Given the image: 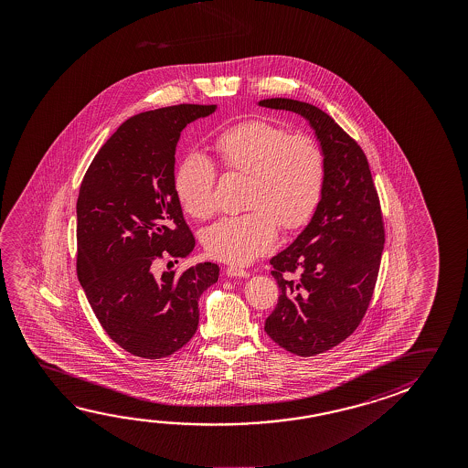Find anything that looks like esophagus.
<instances>
[{
  "instance_id": "34e87169",
  "label": "esophagus",
  "mask_w": 468,
  "mask_h": 468,
  "mask_svg": "<svg viewBox=\"0 0 468 468\" xmlns=\"http://www.w3.org/2000/svg\"><path fill=\"white\" fill-rule=\"evenodd\" d=\"M227 276L243 277V279H246V277H250V272L245 271V269L237 268V266H229V268H227Z\"/></svg>"
}]
</instances>
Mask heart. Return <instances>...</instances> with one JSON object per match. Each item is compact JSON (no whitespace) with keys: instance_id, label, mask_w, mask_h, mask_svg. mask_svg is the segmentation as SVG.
<instances>
[{"instance_id":"obj_1","label":"heart","mask_w":468,"mask_h":468,"mask_svg":"<svg viewBox=\"0 0 468 468\" xmlns=\"http://www.w3.org/2000/svg\"><path fill=\"white\" fill-rule=\"evenodd\" d=\"M223 168L250 175L245 214L227 215L202 231L215 260L248 264L276 246L283 230L307 225L322 200L324 154L310 135L291 133L268 121H245L220 132L214 142ZM217 169L200 152H189L175 175L177 199L194 218L217 208Z\"/></svg>"}]
</instances>
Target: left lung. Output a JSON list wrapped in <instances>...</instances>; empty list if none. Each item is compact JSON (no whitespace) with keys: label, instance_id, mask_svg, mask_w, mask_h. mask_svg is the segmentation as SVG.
Listing matches in <instances>:
<instances>
[{"label":"left lung","instance_id":"left-lung-1","mask_svg":"<svg viewBox=\"0 0 468 468\" xmlns=\"http://www.w3.org/2000/svg\"><path fill=\"white\" fill-rule=\"evenodd\" d=\"M260 106L305 117L324 154L322 200L312 220L271 260L281 295L264 324L276 345L310 357L351 336L367 312L385 243L382 210L366 154L333 117L287 98Z\"/></svg>","mask_w":468,"mask_h":468}]
</instances>
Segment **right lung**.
I'll return each instance as SVG.
<instances>
[{
	"label": "right lung",
	"mask_w": 468,
	"mask_h": 468,
	"mask_svg": "<svg viewBox=\"0 0 468 468\" xmlns=\"http://www.w3.org/2000/svg\"><path fill=\"white\" fill-rule=\"evenodd\" d=\"M217 106L177 104L133 115L101 146L77 202L78 281L109 337L127 353L161 359L199 324V297L218 266L199 262L154 276V261L196 245L175 189V154L187 123Z\"/></svg>",
	"instance_id": "add662e5"
}]
</instances>
